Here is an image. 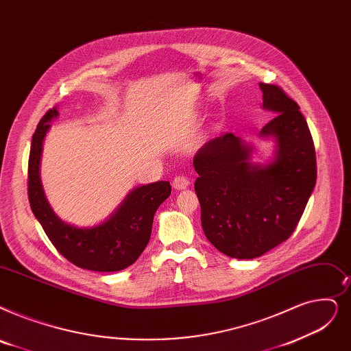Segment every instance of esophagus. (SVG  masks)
I'll list each match as a JSON object with an SVG mask.
<instances>
[{
    "label": "esophagus",
    "mask_w": 351,
    "mask_h": 351,
    "mask_svg": "<svg viewBox=\"0 0 351 351\" xmlns=\"http://www.w3.org/2000/svg\"><path fill=\"white\" fill-rule=\"evenodd\" d=\"M189 179L186 178V176H175V179H173V182H172V186L175 188V189H178V191H182V189H186L188 186H189Z\"/></svg>",
    "instance_id": "34e87169"
}]
</instances>
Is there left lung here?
<instances>
[{
  "mask_svg": "<svg viewBox=\"0 0 351 351\" xmlns=\"http://www.w3.org/2000/svg\"><path fill=\"white\" fill-rule=\"evenodd\" d=\"M263 109L274 117L260 138L274 155L252 162L255 146L234 133L210 139L193 158L195 192L209 242L222 254L252 260L289 238L315 186V150L300 106L274 84L260 83Z\"/></svg>",
  "mask_w": 351,
  "mask_h": 351,
  "instance_id": "8db88e82",
  "label": "left lung"
}]
</instances>
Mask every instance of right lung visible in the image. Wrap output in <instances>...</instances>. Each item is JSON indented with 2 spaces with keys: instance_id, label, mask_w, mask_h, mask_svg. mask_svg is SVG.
Instances as JSON below:
<instances>
[{
  "instance_id": "add662e5",
  "label": "right lung",
  "mask_w": 351,
  "mask_h": 351,
  "mask_svg": "<svg viewBox=\"0 0 351 351\" xmlns=\"http://www.w3.org/2000/svg\"><path fill=\"white\" fill-rule=\"evenodd\" d=\"M58 116L56 108L43 116L33 134L28 159V201L34 217L57 251L74 265L97 272H114L132 265L150 239L156 209L171 195V184L159 180L132 189L112 215L95 226L64 222L45 197L40 162L50 121Z\"/></svg>"
}]
</instances>
